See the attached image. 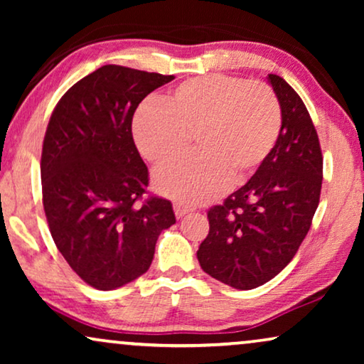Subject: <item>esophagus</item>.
Wrapping results in <instances>:
<instances>
[{
	"mask_svg": "<svg viewBox=\"0 0 364 364\" xmlns=\"http://www.w3.org/2000/svg\"><path fill=\"white\" fill-rule=\"evenodd\" d=\"M173 212H176V217L177 218H182L187 212H191V208L186 207V205H182V203H173Z\"/></svg>",
	"mask_w": 364,
	"mask_h": 364,
	"instance_id": "esophagus-1",
	"label": "esophagus"
}]
</instances>
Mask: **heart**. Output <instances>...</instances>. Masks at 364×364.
<instances>
[{
    "instance_id": "obj_1",
    "label": "heart",
    "mask_w": 364,
    "mask_h": 364,
    "mask_svg": "<svg viewBox=\"0 0 364 364\" xmlns=\"http://www.w3.org/2000/svg\"><path fill=\"white\" fill-rule=\"evenodd\" d=\"M280 127L272 87L233 76L188 79L164 102L141 104L132 119L139 152L154 166L186 156L196 137L200 154L154 173L157 192L182 203L212 200L228 182L247 181L272 154Z\"/></svg>"
}]
</instances>
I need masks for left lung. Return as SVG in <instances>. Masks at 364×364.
Returning a JSON list of instances; mask_svg holds the SVG:
<instances>
[{
  "label": "left lung",
  "instance_id": "obj_1",
  "mask_svg": "<svg viewBox=\"0 0 364 364\" xmlns=\"http://www.w3.org/2000/svg\"><path fill=\"white\" fill-rule=\"evenodd\" d=\"M282 109L280 136L245 186L207 212L208 235L197 250L202 270L237 290L277 277L311 227L323 181L316 129L301 97L268 74Z\"/></svg>",
  "mask_w": 364,
  "mask_h": 364
}]
</instances>
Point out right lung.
<instances>
[{
  "label": "right lung",
  "instance_id": "right-lung-1",
  "mask_svg": "<svg viewBox=\"0 0 364 364\" xmlns=\"http://www.w3.org/2000/svg\"><path fill=\"white\" fill-rule=\"evenodd\" d=\"M173 76L116 64L77 81L54 107L41 154L49 232L87 285L114 290L151 267L157 238L176 223L171 200L149 197V171L132 139L144 97Z\"/></svg>",
  "mask_w": 364,
  "mask_h": 364
}]
</instances>
